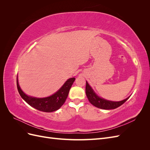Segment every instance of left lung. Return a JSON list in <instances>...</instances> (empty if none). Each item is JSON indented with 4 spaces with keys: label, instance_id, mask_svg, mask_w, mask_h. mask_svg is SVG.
<instances>
[{
    "label": "left lung",
    "instance_id": "obj_1",
    "mask_svg": "<svg viewBox=\"0 0 150 150\" xmlns=\"http://www.w3.org/2000/svg\"><path fill=\"white\" fill-rule=\"evenodd\" d=\"M86 94L88 97L89 101L91 103L93 106H96L98 108L103 109V110H113L118 108L122 104L125 103L129 97L127 98L125 100H122L118 102L108 101L106 99L99 98L97 95L95 94L93 91V89L90 87L88 82L86 81Z\"/></svg>",
    "mask_w": 150,
    "mask_h": 150
}]
</instances>
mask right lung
<instances>
[{
    "mask_svg": "<svg viewBox=\"0 0 150 150\" xmlns=\"http://www.w3.org/2000/svg\"><path fill=\"white\" fill-rule=\"evenodd\" d=\"M75 81L74 78L68 79L60 89L52 96L44 98H36L28 96L21 90L17 79V87L22 98L32 107L43 112H53L59 110L64 103L71 86Z\"/></svg>",
    "mask_w": 150,
    "mask_h": 150,
    "instance_id": "right-lung-1",
    "label": "right lung"
}]
</instances>
